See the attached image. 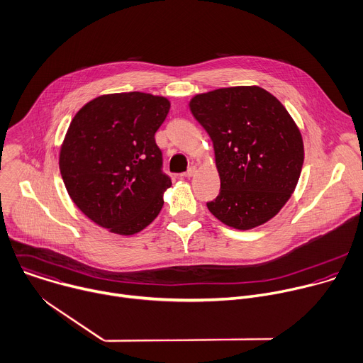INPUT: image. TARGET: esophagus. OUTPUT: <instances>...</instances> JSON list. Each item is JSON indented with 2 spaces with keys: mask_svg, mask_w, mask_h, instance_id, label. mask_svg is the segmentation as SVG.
I'll use <instances>...</instances> for the list:
<instances>
[{
  "mask_svg": "<svg viewBox=\"0 0 363 363\" xmlns=\"http://www.w3.org/2000/svg\"><path fill=\"white\" fill-rule=\"evenodd\" d=\"M196 172H197V169H196L194 166H191V167H190V169H189L183 176H184V177H187V179H190V177H193V176L196 174Z\"/></svg>",
  "mask_w": 363,
  "mask_h": 363,
  "instance_id": "34e87169",
  "label": "esophagus"
}]
</instances>
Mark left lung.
<instances>
[{
    "mask_svg": "<svg viewBox=\"0 0 363 363\" xmlns=\"http://www.w3.org/2000/svg\"><path fill=\"white\" fill-rule=\"evenodd\" d=\"M213 141L220 193L207 203L222 223L249 230L276 216L298 184L302 134L283 104L257 86L217 89L190 100Z\"/></svg>",
    "mask_w": 363,
    "mask_h": 363,
    "instance_id": "8db88e82",
    "label": "left lung"
}]
</instances>
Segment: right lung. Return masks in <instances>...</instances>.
Masks as SVG:
<instances>
[{"label":"right lung","instance_id":"add662e5","mask_svg":"<svg viewBox=\"0 0 363 363\" xmlns=\"http://www.w3.org/2000/svg\"><path fill=\"white\" fill-rule=\"evenodd\" d=\"M170 101L131 91L104 94L71 120L60 150V172L74 204L96 225L130 236L163 207L172 180L155 134Z\"/></svg>","mask_w":363,"mask_h":363}]
</instances>
